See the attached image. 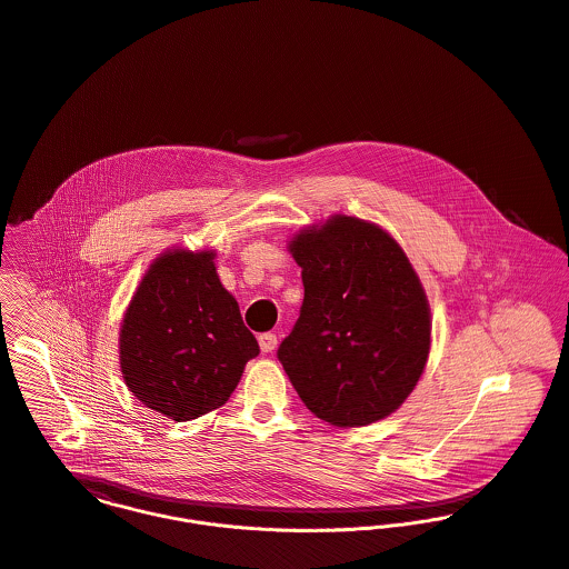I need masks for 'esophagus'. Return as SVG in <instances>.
Wrapping results in <instances>:
<instances>
[{
    "mask_svg": "<svg viewBox=\"0 0 569 569\" xmlns=\"http://www.w3.org/2000/svg\"><path fill=\"white\" fill-rule=\"evenodd\" d=\"M259 349L263 351V353H270V351H274L277 349V333H272V331H266V333H261L259 338Z\"/></svg>",
    "mask_w": 569,
    "mask_h": 569,
    "instance_id": "1",
    "label": "esophagus"
}]
</instances>
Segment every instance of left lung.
<instances>
[{
    "label": "left lung",
    "mask_w": 569,
    "mask_h": 569,
    "mask_svg": "<svg viewBox=\"0 0 569 569\" xmlns=\"http://www.w3.org/2000/svg\"><path fill=\"white\" fill-rule=\"evenodd\" d=\"M303 306L277 358L318 419L369 426L412 392L430 353L426 292L399 244L376 224L336 216L301 231Z\"/></svg>",
    "instance_id": "1"
}]
</instances>
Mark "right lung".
Masks as SVG:
<instances>
[{"label": "right lung", "instance_id": "1", "mask_svg": "<svg viewBox=\"0 0 569 569\" xmlns=\"http://www.w3.org/2000/svg\"><path fill=\"white\" fill-rule=\"evenodd\" d=\"M257 353L213 253L172 251L150 266L120 333L122 376L141 403L174 421L207 415L227 403Z\"/></svg>", "mask_w": 569, "mask_h": 569}]
</instances>
